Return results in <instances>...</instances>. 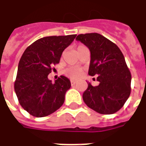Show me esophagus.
Returning a JSON list of instances; mask_svg holds the SVG:
<instances>
[{"instance_id":"1","label":"esophagus","mask_w":146,"mask_h":146,"mask_svg":"<svg viewBox=\"0 0 146 146\" xmlns=\"http://www.w3.org/2000/svg\"><path fill=\"white\" fill-rule=\"evenodd\" d=\"M70 82H71V84H72V85H74V84L76 83L75 80H70Z\"/></svg>"}]
</instances>
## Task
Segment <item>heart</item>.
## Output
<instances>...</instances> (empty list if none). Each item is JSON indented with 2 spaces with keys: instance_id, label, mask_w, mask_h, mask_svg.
I'll return each mask as SVG.
<instances>
[{
  "instance_id": "b5f03b06",
  "label": "heart",
  "mask_w": 146,
  "mask_h": 146,
  "mask_svg": "<svg viewBox=\"0 0 146 146\" xmlns=\"http://www.w3.org/2000/svg\"><path fill=\"white\" fill-rule=\"evenodd\" d=\"M82 47H84V46H82V45L79 46L77 48V50L81 48ZM65 73L68 77H70L71 79L76 80L81 76V70H79V69H76V68H69L65 71Z\"/></svg>"
}]
</instances>
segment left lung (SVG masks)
Returning a JSON list of instances; mask_svg holds the SVG:
<instances>
[{
	"label": "left lung",
	"instance_id": "obj_1",
	"mask_svg": "<svg viewBox=\"0 0 146 146\" xmlns=\"http://www.w3.org/2000/svg\"><path fill=\"white\" fill-rule=\"evenodd\" d=\"M91 51L88 74L98 75V86L88 87L83 94L85 104L101 114H113L123 106L131 94V74L123 54L113 42L97 33L76 36Z\"/></svg>",
	"mask_w": 146,
	"mask_h": 146
}]
</instances>
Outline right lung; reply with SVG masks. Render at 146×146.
Here are the masks:
<instances>
[{
    "label": "right lung",
    "instance_id": "right-lung-1",
    "mask_svg": "<svg viewBox=\"0 0 146 146\" xmlns=\"http://www.w3.org/2000/svg\"><path fill=\"white\" fill-rule=\"evenodd\" d=\"M76 36H45L33 42L24 51L14 88L19 104L30 115L47 116L64 103L66 92L71 87L70 80L60 76L51 83L48 76Z\"/></svg>",
    "mask_w": 146,
    "mask_h": 146
}]
</instances>
